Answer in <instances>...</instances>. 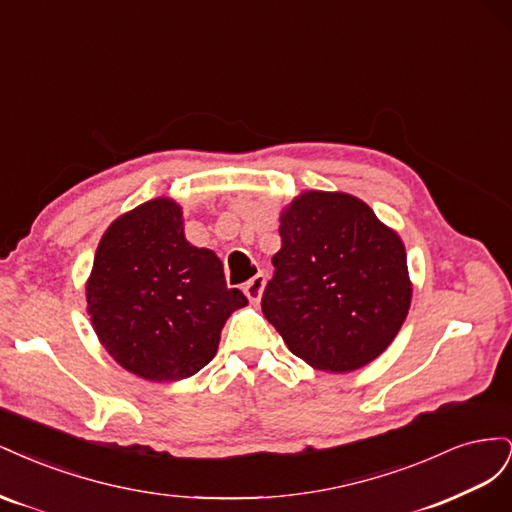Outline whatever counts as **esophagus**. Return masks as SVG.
Wrapping results in <instances>:
<instances>
[{"label":"esophagus","mask_w":512,"mask_h":512,"mask_svg":"<svg viewBox=\"0 0 512 512\" xmlns=\"http://www.w3.org/2000/svg\"><path fill=\"white\" fill-rule=\"evenodd\" d=\"M262 290H265V275H262V273L254 275L252 280L243 286L245 297L250 299V303H254V305L260 301V297H262Z\"/></svg>","instance_id":"1"}]
</instances>
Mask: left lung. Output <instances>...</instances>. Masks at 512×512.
<instances>
[{
  "label": "left lung",
  "instance_id": "obj_1",
  "mask_svg": "<svg viewBox=\"0 0 512 512\" xmlns=\"http://www.w3.org/2000/svg\"><path fill=\"white\" fill-rule=\"evenodd\" d=\"M282 250L262 314L288 350L346 374L380 356L404 324L412 284L406 247L361 198L303 192L280 215Z\"/></svg>",
  "mask_w": 512,
  "mask_h": 512
}]
</instances>
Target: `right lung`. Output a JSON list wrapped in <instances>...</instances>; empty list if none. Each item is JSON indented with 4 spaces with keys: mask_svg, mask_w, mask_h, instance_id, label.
Wrapping results in <instances>:
<instances>
[{
    "mask_svg": "<svg viewBox=\"0 0 512 512\" xmlns=\"http://www.w3.org/2000/svg\"><path fill=\"white\" fill-rule=\"evenodd\" d=\"M106 352L151 382L194 376L218 352L228 316L247 305L222 260L183 235L181 207L156 198L123 213L100 239L85 288Z\"/></svg>",
    "mask_w": 512,
    "mask_h": 512,
    "instance_id": "right-lung-1",
    "label": "right lung"
}]
</instances>
